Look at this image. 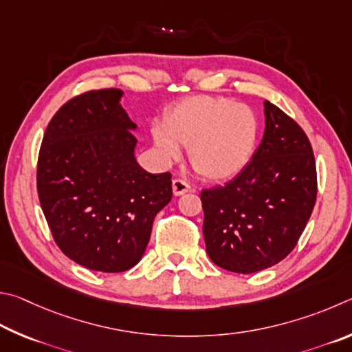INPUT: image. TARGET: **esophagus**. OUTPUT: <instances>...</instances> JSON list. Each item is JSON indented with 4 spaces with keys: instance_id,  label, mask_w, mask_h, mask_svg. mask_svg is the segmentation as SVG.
I'll use <instances>...</instances> for the list:
<instances>
[{
    "instance_id": "34e87169",
    "label": "esophagus",
    "mask_w": 352,
    "mask_h": 352,
    "mask_svg": "<svg viewBox=\"0 0 352 352\" xmlns=\"http://www.w3.org/2000/svg\"><path fill=\"white\" fill-rule=\"evenodd\" d=\"M190 192V186L182 179H173V193L175 196H182Z\"/></svg>"
}]
</instances>
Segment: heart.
Wrapping results in <instances>:
<instances>
[{
    "label": "heart",
    "mask_w": 352,
    "mask_h": 352,
    "mask_svg": "<svg viewBox=\"0 0 352 352\" xmlns=\"http://www.w3.org/2000/svg\"><path fill=\"white\" fill-rule=\"evenodd\" d=\"M258 119L245 104L226 97L193 96L171 107L153 140L166 162L188 148V162L202 179L227 181L239 175L254 156Z\"/></svg>",
    "instance_id": "heart-1"
}]
</instances>
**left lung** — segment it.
I'll use <instances>...</instances> for the list:
<instances>
[{
	"label": "left lung",
	"instance_id": "8db88e82",
	"mask_svg": "<svg viewBox=\"0 0 352 352\" xmlns=\"http://www.w3.org/2000/svg\"><path fill=\"white\" fill-rule=\"evenodd\" d=\"M266 128L248 166L224 187L202 190L206 249L217 266L254 274L291 254L311 218L317 170L297 122L264 102Z\"/></svg>",
	"mask_w": 352,
	"mask_h": 352
}]
</instances>
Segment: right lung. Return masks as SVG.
Here are the masks:
<instances>
[{"label": "right lung", "instance_id": "right-lung-1", "mask_svg": "<svg viewBox=\"0 0 352 352\" xmlns=\"http://www.w3.org/2000/svg\"><path fill=\"white\" fill-rule=\"evenodd\" d=\"M120 89L71 98L43 135L36 188L55 243L80 266L125 272L145 254L154 217L171 201V175L134 156L138 125Z\"/></svg>", "mask_w": 352, "mask_h": 352}]
</instances>
